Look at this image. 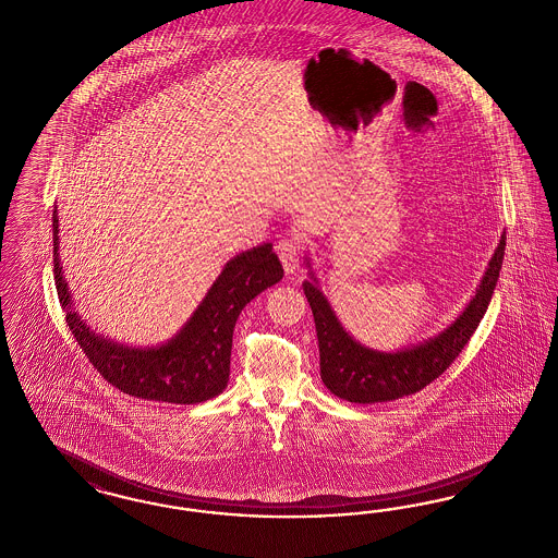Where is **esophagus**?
<instances>
[{"instance_id": "obj_1", "label": "esophagus", "mask_w": 558, "mask_h": 558, "mask_svg": "<svg viewBox=\"0 0 558 558\" xmlns=\"http://www.w3.org/2000/svg\"><path fill=\"white\" fill-rule=\"evenodd\" d=\"M276 253L282 262V268L287 274H294L299 269V253H301V246L294 241V239H282L278 245H276Z\"/></svg>"}]
</instances>
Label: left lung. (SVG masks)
I'll return each mask as SVG.
<instances>
[{
  "label": "left lung",
  "mask_w": 558,
  "mask_h": 558,
  "mask_svg": "<svg viewBox=\"0 0 558 558\" xmlns=\"http://www.w3.org/2000/svg\"><path fill=\"white\" fill-rule=\"evenodd\" d=\"M505 246L507 234L502 232L475 294L450 326L424 342L390 353L361 344L342 328L328 296L319 287L312 259L307 257L305 264L310 268V280L303 282V292L315 319L319 369L326 388L342 401L372 404L415 395L438 378L459 357L488 310L502 269Z\"/></svg>",
  "instance_id": "1"
}]
</instances>
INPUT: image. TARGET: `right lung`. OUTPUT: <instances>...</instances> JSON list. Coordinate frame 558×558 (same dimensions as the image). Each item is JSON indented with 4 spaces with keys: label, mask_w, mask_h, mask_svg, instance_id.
<instances>
[{
    "label": "right lung",
    "mask_w": 558,
    "mask_h": 558,
    "mask_svg": "<svg viewBox=\"0 0 558 558\" xmlns=\"http://www.w3.org/2000/svg\"><path fill=\"white\" fill-rule=\"evenodd\" d=\"M53 228V274L68 328L93 367L118 390L147 401L197 404L222 395L230 376L232 335L241 312L284 276L271 243L246 248L226 262L220 276L177 335L156 347H131L97 335L74 310L60 259L58 207Z\"/></svg>",
    "instance_id": "1"
}]
</instances>
